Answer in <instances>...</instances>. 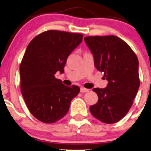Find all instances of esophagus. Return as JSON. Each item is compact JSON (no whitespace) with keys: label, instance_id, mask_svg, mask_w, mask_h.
Returning <instances> with one entry per match:
<instances>
[{"label":"esophagus","instance_id":"esophagus-1","mask_svg":"<svg viewBox=\"0 0 151 151\" xmlns=\"http://www.w3.org/2000/svg\"><path fill=\"white\" fill-rule=\"evenodd\" d=\"M88 91H89V89H87V88H81V89H80V92H82V93L88 92Z\"/></svg>","mask_w":151,"mask_h":151}]
</instances>
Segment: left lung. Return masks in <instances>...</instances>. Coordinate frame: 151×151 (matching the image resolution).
<instances>
[{"mask_svg": "<svg viewBox=\"0 0 151 151\" xmlns=\"http://www.w3.org/2000/svg\"><path fill=\"white\" fill-rule=\"evenodd\" d=\"M84 39L93 55L95 67L108 81L106 88L93 89L99 99L90 111L101 122L115 123L128 113L137 93L140 84L138 58L118 36H86Z\"/></svg>", "mask_w": 151, "mask_h": 151, "instance_id": "left-lung-1", "label": "left lung"}]
</instances>
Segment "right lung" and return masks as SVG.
<instances>
[{"label": "right lung", "instance_id": "1", "mask_svg": "<svg viewBox=\"0 0 151 151\" xmlns=\"http://www.w3.org/2000/svg\"><path fill=\"white\" fill-rule=\"evenodd\" d=\"M83 37L82 33L50 30L33 38L27 47L19 66L20 90L28 110L41 122L63 118L80 93L78 86H66L55 74L64 72L68 55Z\"/></svg>", "mask_w": 151, "mask_h": 151}]
</instances>
